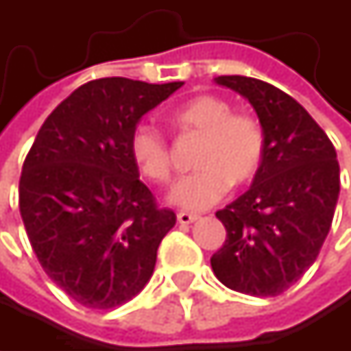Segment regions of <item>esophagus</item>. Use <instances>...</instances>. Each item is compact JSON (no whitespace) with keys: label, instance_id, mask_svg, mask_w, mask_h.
I'll use <instances>...</instances> for the list:
<instances>
[{"label":"esophagus","instance_id":"34e87169","mask_svg":"<svg viewBox=\"0 0 351 351\" xmlns=\"http://www.w3.org/2000/svg\"><path fill=\"white\" fill-rule=\"evenodd\" d=\"M176 219H178V223H180V226H189V223L197 221V219H199V215H195V213H186V211H178V213H176Z\"/></svg>","mask_w":351,"mask_h":351}]
</instances>
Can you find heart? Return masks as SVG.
Listing matches in <instances>:
<instances>
[{
	"mask_svg": "<svg viewBox=\"0 0 351 351\" xmlns=\"http://www.w3.org/2000/svg\"><path fill=\"white\" fill-rule=\"evenodd\" d=\"M171 121L184 134L203 136L195 156V173L171 191V203L199 211L215 205L230 186L252 182L266 154L262 121L219 95L203 93L171 111ZM130 156L140 175L154 184L173 180V152L167 136L152 125H138L130 136Z\"/></svg>",
	"mask_w": 351,
	"mask_h": 351,
	"instance_id": "1",
	"label": "heart"
}]
</instances>
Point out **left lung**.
<instances>
[{"mask_svg": "<svg viewBox=\"0 0 351 351\" xmlns=\"http://www.w3.org/2000/svg\"><path fill=\"white\" fill-rule=\"evenodd\" d=\"M244 95L266 132V154L250 191L219 209L226 242L211 256L215 276L232 291L276 297L313 264L339 195V162L307 109L260 79H215Z\"/></svg>", "mask_w": 351, "mask_h": 351, "instance_id": "left-lung-1", "label": "left lung"}]
</instances>
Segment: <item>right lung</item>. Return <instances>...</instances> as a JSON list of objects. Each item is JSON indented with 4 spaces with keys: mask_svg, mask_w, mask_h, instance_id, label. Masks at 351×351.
<instances>
[{
    "mask_svg": "<svg viewBox=\"0 0 351 351\" xmlns=\"http://www.w3.org/2000/svg\"><path fill=\"white\" fill-rule=\"evenodd\" d=\"M182 83L107 77L81 85L42 123L20 176V213L44 272L79 305L113 309L150 280L176 223L130 156L140 117Z\"/></svg>",
    "mask_w": 351,
    "mask_h": 351,
    "instance_id": "1",
    "label": "right lung"
}]
</instances>
